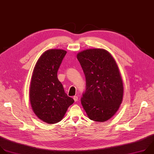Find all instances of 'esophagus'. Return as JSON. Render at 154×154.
Segmentation results:
<instances>
[{"mask_svg":"<svg viewBox=\"0 0 154 154\" xmlns=\"http://www.w3.org/2000/svg\"><path fill=\"white\" fill-rule=\"evenodd\" d=\"M78 98L77 96H74V97H73V100H74V101H75V102H76V101H78Z\"/></svg>","mask_w":154,"mask_h":154,"instance_id":"34e87169","label":"esophagus"}]
</instances>
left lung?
<instances>
[{"mask_svg":"<svg viewBox=\"0 0 154 154\" xmlns=\"http://www.w3.org/2000/svg\"><path fill=\"white\" fill-rule=\"evenodd\" d=\"M86 79L81 104L88 117L106 122L118 111L122 101V79L112 54L103 48H91L77 54Z\"/></svg>","mask_w":154,"mask_h":154,"instance_id":"left-lung-1","label":"left lung"}]
</instances>
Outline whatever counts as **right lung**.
<instances>
[{
  "label": "right lung",
  "mask_w": 154,
  "mask_h": 154,
  "mask_svg": "<svg viewBox=\"0 0 154 154\" xmlns=\"http://www.w3.org/2000/svg\"><path fill=\"white\" fill-rule=\"evenodd\" d=\"M67 51L50 49L38 59L31 79L29 98L31 107L39 119L55 124L64 118L73 99L65 93L57 73Z\"/></svg>",
  "instance_id": "add662e5"
}]
</instances>
